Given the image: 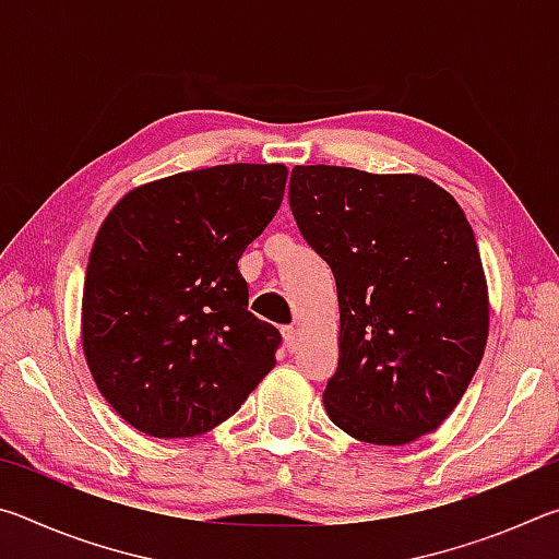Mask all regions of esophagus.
Segmentation results:
<instances>
[{
	"instance_id": "obj_1",
	"label": "esophagus",
	"mask_w": 559,
	"mask_h": 559,
	"mask_svg": "<svg viewBox=\"0 0 559 559\" xmlns=\"http://www.w3.org/2000/svg\"><path fill=\"white\" fill-rule=\"evenodd\" d=\"M281 333H283V343H286L288 353H296V347H298V337H300V330H298L296 325H283V328H281Z\"/></svg>"
}]
</instances>
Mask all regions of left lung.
<instances>
[{"label":"left lung","instance_id":"1","mask_svg":"<svg viewBox=\"0 0 559 559\" xmlns=\"http://www.w3.org/2000/svg\"><path fill=\"white\" fill-rule=\"evenodd\" d=\"M288 200L337 283L328 416L377 447L433 431L468 390L488 340L486 273L466 214L421 175L335 165L293 167Z\"/></svg>","mask_w":559,"mask_h":559}]
</instances>
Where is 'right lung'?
Listing matches in <instances>:
<instances>
[{"label": "right lung", "mask_w": 559, "mask_h": 559, "mask_svg": "<svg viewBox=\"0 0 559 559\" xmlns=\"http://www.w3.org/2000/svg\"><path fill=\"white\" fill-rule=\"evenodd\" d=\"M286 165H216L140 185L93 241L81 340L100 394L155 439L212 431L276 365L239 259L276 216Z\"/></svg>", "instance_id": "obj_1"}]
</instances>
